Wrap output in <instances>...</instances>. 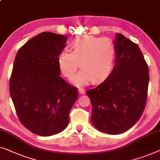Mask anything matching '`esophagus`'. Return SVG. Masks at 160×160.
<instances>
[{"label": "esophagus", "mask_w": 160, "mask_h": 160, "mask_svg": "<svg viewBox=\"0 0 160 160\" xmlns=\"http://www.w3.org/2000/svg\"><path fill=\"white\" fill-rule=\"evenodd\" d=\"M78 93L80 94H85V90L84 89H78Z\"/></svg>", "instance_id": "esophagus-1"}]
</instances>
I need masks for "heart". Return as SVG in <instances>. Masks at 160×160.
<instances>
[{"mask_svg": "<svg viewBox=\"0 0 160 160\" xmlns=\"http://www.w3.org/2000/svg\"><path fill=\"white\" fill-rule=\"evenodd\" d=\"M72 51L60 53L58 62L61 73L70 78L78 65L81 70L73 76L71 82L78 87L90 81L100 82L109 75L114 62L115 47L108 38L85 36L78 38L72 45Z\"/></svg>", "mask_w": 160, "mask_h": 160, "instance_id": "obj_1", "label": "heart"}]
</instances>
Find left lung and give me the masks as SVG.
Wrapping results in <instances>:
<instances>
[{"label":"left lung","mask_w":160,"mask_h":160,"mask_svg":"<svg viewBox=\"0 0 160 160\" xmlns=\"http://www.w3.org/2000/svg\"><path fill=\"white\" fill-rule=\"evenodd\" d=\"M115 66L108 78L87 92L92 106L91 121L97 130L120 134L130 129L144 110L149 68L138 46L116 33Z\"/></svg>","instance_id":"left-lung-1"}]
</instances>
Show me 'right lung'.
<instances>
[{"instance_id":"1","label":"right lung","mask_w":160,"mask_h":160,"mask_svg":"<svg viewBox=\"0 0 160 160\" xmlns=\"http://www.w3.org/2000/svg\"><path fill=\"white\" fill-rule=\"evenodd\" d=\"M66 40L63 34L42 32L16 55L10 94L21 122L37 135L50 136L63 131L77 100V89L60 76L58 59Z\"/></svg>"}]
</instances>
